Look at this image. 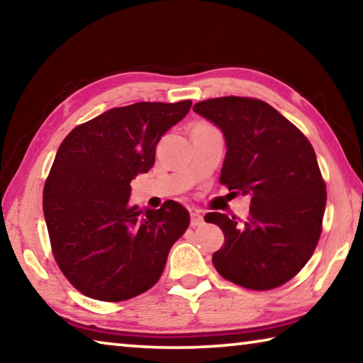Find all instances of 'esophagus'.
Returning <instances> with one entry per match:
<instances>
[{"label": "esophagus", "mask_w": 363, "mask_h": 363, "mask_svg": "<svg viewBox=\"0 0 363 363\" xmlns=\"http://www.w3.org/2000/svg\"><path fill=\"white\" fill-rule=\"evenodd\" d=\"M203 223H205V219L200 214V211H192V213H190V225L196 227V225H201Z\"/></svg>", "instance_id": "obj_1"}]
</instances>
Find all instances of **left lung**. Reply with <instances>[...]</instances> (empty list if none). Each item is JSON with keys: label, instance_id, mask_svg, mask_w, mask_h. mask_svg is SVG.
I'll list each match as a JSON object with an SVG mask.
<instances>
[{"label": "left lung", "instance_id": "obj_1", "mask_svg": "<svg viewBox=\"0 0 363 363\" xmlns=\"http://www.w3.org/2000/svg\"><path fill=\"white\" fill-rule=\"evenodd\" d=\"M225 139L220 182L251 196L250 218L208 213L224 243L213 264L225 280L270 290L311 259L322 232L327 190L307 138L274 107L248 97H218L194 106ZM233 192V194H235Z\"/></svg>", "mask_w": 363, "mask_h": 363}]
</instances>
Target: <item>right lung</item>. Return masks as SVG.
Returning <instances> with one entry per match:
<instances>
[{
  "instance_id": "obj_1",
  "label": "right lung",
  "mask_w": 363,
  "mask_h": 363,
  "mask_svg": "<svg viewBox=\"0 0 363 363\" xmlns=\"http://www.w3.org/2000/svg\"><path fill=\"white\" fill-rule=\"evenodd\" d=\"M190 101L110 108L64 139L43 192L60 270L86 296L125 301L162 277L171 247L190 223L174 200L160 210L130 201V182L155 163L157 144L189 113Z\"/></svg>"
}]
</instances>
